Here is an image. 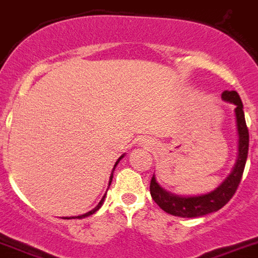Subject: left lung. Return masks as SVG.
<instances>
[{
    "label": "left lung",
    "instance_id": "1",
    "mask_svg": "<svg viewBox=\"0 0 258 258\" xmlns=\"http://www.w3.org/2000/svg\"><path fill=\"white\" fill-rule=\"evenodd\" d=\"M222 98L227 102L236 104L237 130H238V159L233 167V171L229 176L213 191L198 197H177L169 194L156 182L155 176H152L150 182V192L155 203L165 211L182 218H196V217L206 216V214L217 212L223 208L234 196L243 175L244 165H246L247 154H248L249 135L244 119L243 104L236 91H226L222 94Z\"/></svg>",
    "mask_w": 258,
    "mask_h": 258
}]
</instances>
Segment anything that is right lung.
I'll return each mask as SVG.
<instances>
[{
	"label": "right lung",
	"instance_id": "add662e5",
	"mask_svg": "<svg viewBox=\"0 0 258 258\" xmlns=\"http://www.w3.org/2000/svg\"><path fill=\"white\" fill-rule=\"evenodd\" d=\"M122 157H123V156H121V157H119L118 160H117V162H116V164H114V167L117 166V164H118V162H119V160H121ZM114 167H113V170H114ZM112 177H113V171H112L111 179H109V185H111ZM104 198H106V194H104V196H103V198L101 199V202H99V203H98V206H97L96 208H94V209H92L91 212H88V213H86V214H82V216H78V217H71V218H68V219H72V218H73V219H76V218H79V219H81V218H86V217H89V216H92V214H94V213H96L97 211H98L99 208H101V207H102V204H103V202H104Z\"/></svg>",
	"mask_w": 258,
	"mask_h": 258
}]
</instances>
